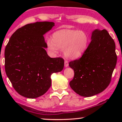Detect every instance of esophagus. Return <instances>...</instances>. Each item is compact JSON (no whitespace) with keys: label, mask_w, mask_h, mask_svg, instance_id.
Returning <instances> with one entry per match:
<instances>
[{"label":"esophagus","mask_w":122,"mask_h":122,"mask_svg":"<svg viewBox=\"0 0 122 122\" xmlns=\"http://www.w3.org/2000/svg\"><path fill=\"white\" fill-rule=\"evenodd\" d=\"M64 64H65V67H68V65H69V63H68V61H67V60H65Z\"/></svg>","instance_id":"34e87169"}]
</instances>
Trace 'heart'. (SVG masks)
I'll use <instances>...</instances> for the list:
<instances>
[{"mask_svg": "<svg viewBox=\"0 0 122 122\" xmlns=\"http://www.w3.org/2000/svg\"><path fill=\"white\" fill-rule=\"evenodd\" d=\"M89 37L84 31L62 30L54 33L52 39L46 41L47 47L52 53H57L59 49L64 50L65 56L77 58L80 57L87 48Z\"/></svg>", "mask_w": 122, "mask_h": 122, "instance_id": "heart-1", "label": "heart"}]
</instances>
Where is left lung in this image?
I'll return each instance as SVG.
<instances>
[{"mask_svg":"<svg viewBox=\"0 0 122 122\" xmlns=\"http://www.w3.org/2000/svg\"><path fill=\"white\" fill-rule=\"evenodd\" d=\"M117 61L114 40L105 29H96L81 57L69 63L75 72L70 86L83 97L103 92L110 84Z\"/></svg>","mask_w":122,"mask_h":122,"instance_id":"8db88e82","label":"left lung"}]
</instances>
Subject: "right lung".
Instances as JSON below:
<instances>
[{
    "label": "right lung",
    "mask_w": 122,
    "mask_h": 122,
    "mask_svg": "<svg viewBox=\"0 0 122 122\" xmlns=\"http://www.w3.org/2000/svg\"><path fill=\"white\" fill-rule=\"evenodd\" d=\"M54 26L52 22L25 25L13 33L5 46V73L21 96L34 99L45 94L51 86V74L64 68V59L50 58L45 50L43 35Z\"/></svg>",
    "instance_id": "right-lung-1"
}]
</instances>
